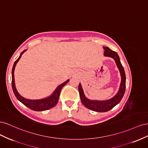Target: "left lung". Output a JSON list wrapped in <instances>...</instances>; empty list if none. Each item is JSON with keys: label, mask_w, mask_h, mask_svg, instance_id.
Instances as JSON below:
<instances>
[{"label": "left lung", "mask_w": 148, "mask_h": 148, "mask_svg": "<svg viewBox=\"0 0 148 148\" xmlns=\"http://www.w3.org/2000/svg\"><path fill=\"white\" fill-rule=\"evenodd\" d=\"M103 48L104 49V56L114 59L120 71L121 82L117 93L113 97H112L111 99L108 100H91L88 99L86 96H85L81 83H79L78 85L80 99H81L83 104L86 108L93 111L97 112H107L111 110L116 105H117L122 99L125 91V87H126V76H125L124 69L122 64H121L120 58L117 53L112 51L108 47H103Z\"/></svg>", "instance_id": "obj_1"}]
</instances>
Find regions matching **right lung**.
<instances>
[{"instance_id": "obj_1", "label": "right lung", "mask_w": 148, "mask_h": 148, "mask_svg": "<svg viewBox=\"0 0 148 148\" xmlns=\"http://www.w3.org/2000/svg\"><path fill=\"white\" fill-rule=\"evenodd\" d=\"M26 51V50H24L23 52H21L19 57L18 58L17 60L14 62V64H13V66L12 71V89H13V92H14L15 95L16 97L17 98L18 100L20 101L22 104H23L25 106H26V107H28V108H29L31 110L39 112V111H44V110L50 109L52 108L53 107H54L57 104L58 101H59V98L60 93L62 88H63L65 85L69 82L70 79H67L66 82H65L63 83H62L61 84L59 85V86H58L51 95H50L47 97L43 98V99L33 100V99H26V98L23 97V96H21L19 94V92H18L17 89L16 88V86H15L14 71H15V69L16 64L20 59L22 54H23V53Z\"/></svg>"}]
</instances>
